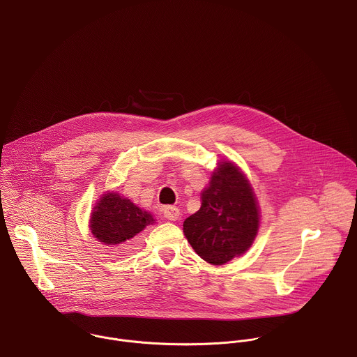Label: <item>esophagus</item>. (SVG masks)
Masks as SVG:
<instances>
[{
	"label": "esophagus",
	"instance_id": "1",
	"mask_svg": "<svg viewBox=\"0 0 357 357\" xmlns=\"http://www.w3.org/2000/svg\"><path fill=\"white\" fill-rule=\"evenodd\" d=\"M163 214L170 221H177L180 217V210L176 206H166L163 208Z\"/></svg>",
	"mask_w": 357,
	"mask_h": 357
}]
</instances>
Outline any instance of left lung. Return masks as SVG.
Wrapping results in <instances>:
<instances>
[{"instance_id":"obj_1","label":"left lung","mask_w":357,"mask_h":357,"mask_svg":"<svg viewBox=\"0 0 357 357\" xmlns=\"http://www.w3.org/2000/svg\"><path fill=\"white\" fill-rule=\"evenodd\" d=\"M183 227L195 252L215 266L251 247L259 229L258 204L248 180L233 163H220L202 192L200 208Z\"/></svg>"}]
</instances>
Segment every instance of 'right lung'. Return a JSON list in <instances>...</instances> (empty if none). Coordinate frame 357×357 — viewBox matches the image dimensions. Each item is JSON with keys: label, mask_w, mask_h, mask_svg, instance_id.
Listing matches in <instances>:
<instances>
[{"label": "right lung", "mask_w": 357, "mask_h": 357, "mask_svg": "<svg viewBox=\"0 0 357 357\" xmlns=\"http://www.w3.org/2000/svg\"><path fill=\"white\" fill-rule=\"evenodd\" d=\"M154 220L151 214L140 210L130 199L117 194L103 195L91 214V233L114 251H130L140 233Z\"/></svg>", "instance_id": "right-lung-1"}]
</instances>
